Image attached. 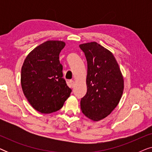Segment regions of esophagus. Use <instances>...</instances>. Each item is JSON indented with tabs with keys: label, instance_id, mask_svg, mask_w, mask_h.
I'll return each instance as SVG.
<instances>
[{
	"label": "esophagus",
	"instance_id": "esophagus-1",
	"mask_svg": "<svg viewBox=\"0 0 152 152\" xmlns=\"http://www.w3.org/2000/svg\"><path fill=\"white\" fill-rule=\"evenodd\" d=\"M69 84H70V86L71 87V88H73L74 86H75V82L73 80H70L69 81Z\"/></svg>",
	"mask_w": 152,
	"mask_h": 152
}]
</instances>
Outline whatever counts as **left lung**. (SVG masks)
I'll use <instances>...</instances> for the list:
<instances>
[{
    "label": "left lung",
    "mask_w": 152,
    "mask_h": 152,
    "mask_svg": "<svg viewBox=\"0 0 152 152\" xmlns=\"http://www.w3.org/2000/svg\"><path fill=\"white\" fill-rule=\"evenodd\" d=\"M87 61V92L81 110L93 121L107 117L117 107L124 91V79L111 51L97 42L80 45Z\"/></svg>",
    "instance_id": "8db88e82"
}]
</instances>
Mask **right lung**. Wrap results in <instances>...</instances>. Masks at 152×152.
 Wrapping results in <instances>:
<instances>
[{
	"label": "right lung",
	"instance_id": "obj_1",
	"mask_svg": "<svg viewBox=\"0 0 152 152\" xmlns=\"http://www.w3.org/2000/svg\"><path fill=\"white\" fill-rule=\"evenodd\" d=\"M61 41H47L32 50L21 68L20 83L29 103L41 113L61 109L72 90L63 78L59 54L65 47Z\"/></svg>",
	"mask_w": 152,
	"mask_h": 152
}]
</instances>
